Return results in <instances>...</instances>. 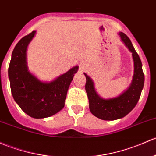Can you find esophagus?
<instances>
[{"label":"esophagus","instance_id":"1","mask_svg":"<svg viewBox=\"0 0 156 156\" xmlns=\"http://www.w3.org/2000/svg\"><path fill=\"white\" fill-rule=\"evenodd\" d=\"M83 65L81 64V65H80V70H83Z\"/></svg>","mask_w":156,"mask_h":156}]
</instances>
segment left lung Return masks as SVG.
Returning a JSON list of instances; mask_svg holds the SVG:
<instances>
[{
    "mask_svg": "<svg viewBox=\"0 0 156 156\" xmlns=\"http://www.w3.org/2000/svg\"><path fill=\"white\" fill-rule=\"evenodd\" d=\"M118 35L129 51L132 52L134 61L133 78L128 89L117 97L104 99L96 92L92 78L83 73L87 80L85 90L89 99L90 110L95 117L103 120H115L127 115L136 106L144 88V74L139 55L124 33L119 32Z\"/></svg>",
    "mask_w": 156,
    "mask_h": 156,
    "instance_id": "obj_1",
    "label": "left lung"
}]
</instances>
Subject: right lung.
Here are the masks:
<instances>
[{"instance_id": "obj_1", "label": "right lung", "mask_w": 156, "mask_h": 156, "mask_svg": "<svg viewBox=\"0 0 156 156\" xmlns=\"http://www.w3.org/2000/svg\"><path fill=\"white\" fill-rule=\"evenodd\" d=\"M36 31L21 39L13 49L8 75L15 101L25 114L35 119L51 117L65 105L69 87L78 66L51 81H42L29 71L27 49Z\"/></svg>"}]
</instances>
